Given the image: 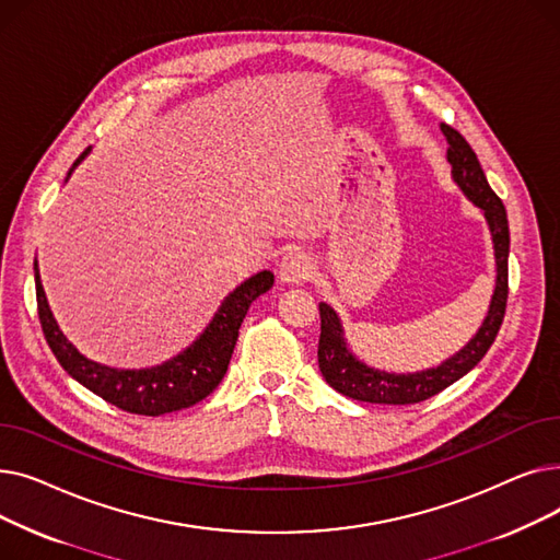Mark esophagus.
Masks as SVG:
<instances>
[{
  "label": "esophagus",
  "instance_id": "obj_1",
  "mask_svg": "<svg viewBox=\"0 0 560 560\" xmlns=\"http://www.w3.org/2000/svg\"><path fill=\"white\" fill-rule=\"evenodd\" d=\"M313 275V262L304 252H290L279 262V279L283 283H304Z\"/></svg>",
  "mask_w": 560,
  "mask_h": 560
}]
</instances>
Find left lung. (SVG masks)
I'll return each mask as SVG.
<instances>
[{"label":"left lung","instance_id":"obj_1","mask_svg":"<svg viewBox=\"0 0 560 560\" xmlns=\"http://www.w3.org/2000/svg\"><path fill=\"white\" fill-rule=\"evenodd\" d=\"M445 138H447V161L452 165V176L456 186L465 192V197L472 201L477 209H481L490 235L494 245V262H497V283L490 300L488 315L483 325L475 334L460 351L450 357L445 363L438 368H429L422 372H408V374H395L374 370L359 361L351 354L345 331L340 325L338 313L322 302L319 304V345H317V363L322 376L327 378V384L338 390L345 397L370 401V404H418L424 401L440 390L452 386L454 381L465 376L472 370L490 349V345L497 338L499 327L506 313V300H509V220L502 199L494 195L490 188L486 174L481 170V163L467 140L452 129L450 125H440Z\"/></svg>","mask_w":560,"mask_h":560}]
</instances>
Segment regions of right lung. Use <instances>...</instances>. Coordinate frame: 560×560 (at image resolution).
Here are the masks:
<instances>
[{
  "label": "right lung",
  "mask_w": 560,
  "mask_h": 560,
  "mask_svg": "<svg viewBox=\"0 0 560 560\" xmlns=\"http://www.w3.org/2000/svg\"><path fill=\"white\" fill-rule=\"evenodd\" d=\"M91 152V147L74 161L68 172ZM36 270V300H38V317L49 349L54 351L56 361L63 365V370L77 378L81 386H85L104 401L127 410L136 416H163L174 413L188 406H195L203 397H209L226 374L235 340H238V329L243 319L256 298L268 292L275 283V275L270 270H262L241 283L229 298L222 302L218 313L213 315L211 325L203 329V334L188 347L182 354L144 370H117L102 363H95L79 354V349L58 329L56 319L49 311L45 290L40 283L38 260L34 262Z\"/></svg>",
  "instance_id": "right-lung-1"
}]
</instances>
